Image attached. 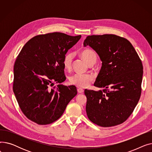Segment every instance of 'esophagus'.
<instances>
[{
    "instance_id": "34e87169",
    "label": "esophagus",
    "mask_w": 152,
    "mask_h": 152,
    "mask_svg": "<svg viewBox=\"0 0 152 152\" xmlns=\"http://www.w3.org/2000/svg\"><path fill=\"white\" fill-rule=\"evenodd\" d=\"M77 92L79 93V94H81V93H83L84 92V90L83 89H81V88H77Z\"/></svg>"
}]
</instances>
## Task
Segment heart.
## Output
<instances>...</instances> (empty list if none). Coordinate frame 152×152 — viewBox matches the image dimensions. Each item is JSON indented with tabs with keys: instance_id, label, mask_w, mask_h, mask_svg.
I'll list each match as a JSON object with an SVG mask.
<instances>
[{
	"instance_id": "b5f03b06",
	"label": "heart",
	"mask_w": 152,
	"mask_h": 152,
	"mask_svg": "<svg viewBox=\"0 0 152 152\" xmlns=\"http://www.w3.org/2000/svg\"><path fill=\"white\" fill-rule=\"evenodd\" d=\"M81 57L89 64V65L94 64L97 60V55L95 53L90 49H84L80 52ZM73 60V55L72 53L67 52L63 59V65L66 70H70L72 66ZM94 79V77L91 74L76 73L69 77L70 84L80 87H86L88 86Z\"/></svg>"
}]
</instances>
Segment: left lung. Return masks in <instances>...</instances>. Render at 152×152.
Wrapping results in <instances>:
<instances>
[{
	"label": "left lung",
	"mask_w": 152,
	"mask_h": 152,
	"mask_svg": "<svg viewBox=\"0 0 152 152\" xmlns=\"http://www.w3.org/2000/svg\"><path fill=\"white\" fill-rule=\"evenodd\" d=\"M89 45L102 61L94 86L99 92L85 89L86 113L89 120L101 127L122 124L132 113L142 92L143 66L131 42L115 34L88 36Z\"/></svg>",
	"instance_id": "obj_1"
}]
</instances>
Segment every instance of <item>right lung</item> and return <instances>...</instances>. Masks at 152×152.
<instances>
[{"instance_id":"1","label":"right lung","mask_w":152,"mask_h":152,"mask_svg":"<svg viewBox=\"0 0 152 152\" xmlns=\"http://www.w3.org/2000/svg\"><path fill=\"white\" fill-rule=\"evenodd\" d=\"M81 36L62 33L39 34L23 46L14 64L13 90L19 107L29 120L39 125L58 119L77 94L74 86L58 85L65 81L63 59Z\"/></svg>"}]
</instances>
